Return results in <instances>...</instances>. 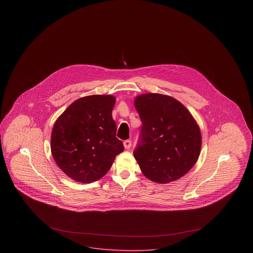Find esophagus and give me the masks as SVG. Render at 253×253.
I'll return each instance as SVG.
<instances>
[{"label":"esophagus","mask_w":253,"mask_h":253,"mask_svg":"<svg viewBox=\"0 0 253 253\" xmlns=\"http://www.w3.org/2000/svg\"><path fill=\"white\" fill-rule=\"evenodd\" d=\"M124 146L126 149H129L131 147V141L130 140H125L124 141Z\"/></svg>","instance_id":"1"}]
</instances>
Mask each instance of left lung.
I'll use <instances>...</instances> for the list:
<instances>
[{
  "instance_id": "left-lung-1",
  "label": "left lung",
  "mask_w": 253,
  "mask_h": 253,
  "mask_svg": "<svg viewBox=\"0 0 253 253\" xmlns=\"http://www.w3.org/2000/svg\"><path fill=\"white\" fill-rule=\"evenodd\" d=\"M134 106L142 127L133 155L142 173L161 184L179 179L201 153L202 133L196 120L178 100L161 93L137 95Z\"/></svg>"
}]
</instances>
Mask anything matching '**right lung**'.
Listing matches in <instances>:
<instances>
[{"label": "right lung", "instance_id": "1", "mask_svg": "<svg viewBox=\"0 0 253 253\" xmlns=\"http://www.w3.org/2000/svg\"><path fill=\"white\" fill-rule=\"evenodd\" d=\"M113 95H88L77 99L55 121L50 137L51 155L73 180L91 183L111 169L125 148L116 137Z\"/></svg>", "mask_w": 253, "mask_h": 253}]
</instances>
